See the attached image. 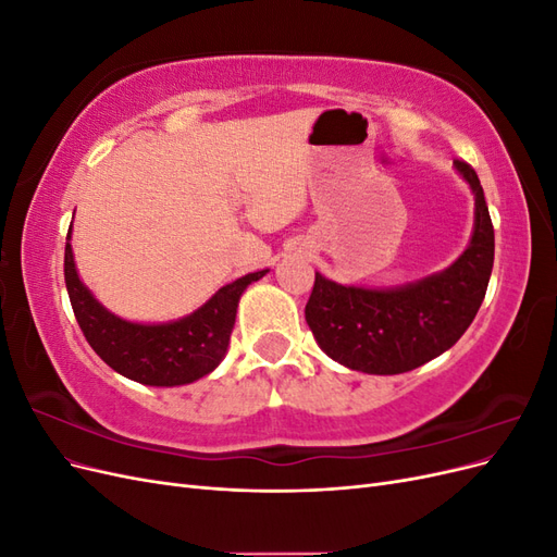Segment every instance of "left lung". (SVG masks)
Listing matches in <instances>:
<instances>
[{"label": "left lung", "instance_id": "8db88e82", "mask_svg": "<svg viewBox=\"0 0 557 557\" xmlns=\"http://www.w3.org/2000/svg\"><path fill=\"white\" fill-rule=\"evenodd\" d=\"M455 170L474 190L476 223L467 250L442 274L395 290L346 288L315 274L305 315L332 360L364 374H404L442 356L471 325L491 281L495 230L476 172L465 160Z\"/></svg>", "mask_w": 557, "mask_h": 557}]
</instances>
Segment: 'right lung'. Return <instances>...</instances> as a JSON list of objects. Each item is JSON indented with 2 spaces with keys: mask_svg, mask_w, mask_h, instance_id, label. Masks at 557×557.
I'll list each match as a JSON object with an SVG mask.
<instances>
[{
  "mask_svg": "<svg viewBox=\"0 0 557 557\" xmlns=\"http://www.w3.org/2000/svg\"><path fill=\"white\" fill-rule=\"evenodd\" d=\"M70 234L64 246V283L78 327L92 350L111 369L144 385L172 387L211 374L225 358L242 293L252 281L267 274V269H262V272L237 278L218 290L205 307L176 323H127L109 313L81 283Z\"/></svg>",
  "mask_w": 557,
  "mask_h": 557,
  "instance_id": "1",
  "label": "right lung"
}]
</instances>
